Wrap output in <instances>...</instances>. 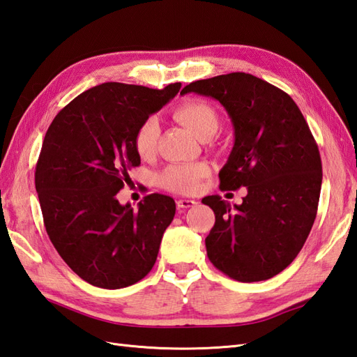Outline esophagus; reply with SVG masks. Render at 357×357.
<instances>
[{
	"label": "esophagus",
	"mask_w": 357,
	"mask_h": 357,
	"mask_svg": "<svg viewBox=\"0 0 357 357\" xmlns=\"http://www.w3.org/2000/svg\"><path fill=\"white\" fill-rule=\"evenodd\" d=\"M197 206L195 199H190V198H178L177 199V207L178 208H189V207H194Z\"/></svg>",
	"instance_id": "34e87169"
}]
</instances>
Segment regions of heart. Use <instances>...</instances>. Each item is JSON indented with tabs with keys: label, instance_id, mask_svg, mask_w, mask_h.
<instances>
[{
	"label": "heart",
	"instance_id": "1",
	"mask_svg": "<svg viewBox=\"0 0 357 357\" xmlns=\"http://www.w3.org/2000/svg\"><path fill=\"white\" fill-rule=\"evenodd\" d=\"M174 118L185 126L195 137L206 141L212 137L220 127V116L211 104L203 100H189L174 109ZM160 135L159 121L154 116L146 118L137 127L135 135V149L139 155L146 158L153 154ZM208 167L203 162L169 165L159 176V185L176 194H194L199 181L208 176Z\"/></svg>",
	"mask_w": 357,
	"mask_h": 357
}]
</instances>
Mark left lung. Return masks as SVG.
<instances>
[{
  "label": "left lung",
  "mask_w": 357,
  "mask_h": 357,
  "mask_svg": "<svg viewBox=\"0 0 357 357\" xmlns=\"http://www.w3.org/2000/svg\"><path fill=\"white\" fill-rule=\"evenodd\" d=\"M215 98L229 113L234 144L221 189L247 188L242 204L203 198L215 212L208 260L238 282H260L297 257L314 225L323 181L318 145L288 93L245 73L198 80L180 93Z\"/></svg>",
  "instance_id": "left-lung-1"
}]
</instances>
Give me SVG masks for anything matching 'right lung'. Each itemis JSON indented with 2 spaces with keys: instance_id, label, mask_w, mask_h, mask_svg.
<instances>
[{
  "instance_id": "right-lung-1",
  "label": "right lung",
  "mask_w": 357,
  "mask_h": 357,
  "mask_svg": "<svg viewBox=\"0 0 357 357\" xmlns=\"http://www.w3.org/2000/svg\"><path fill=\"white\" fill-rule=\"evenodd\" d=\"M180 88L102 83L74 98L47 130L34 172L43 224L66 265L97 288L135 284L158 259L174 199L151 194L133 208L116 194L141 163L137 127Z\"/></svg>"
}]
</instances>
